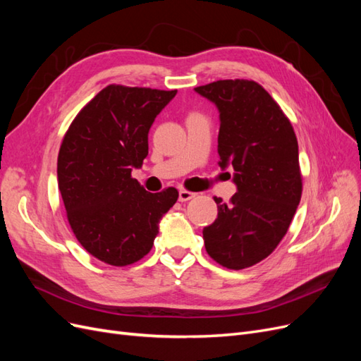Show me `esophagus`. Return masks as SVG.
<instances>
[{"label":"esophagus","mask_w":361,"mask_h":361,"mask_svg":"<svg viewBox=\"0 0 361 361\" xmlns=\"http://www.w3.org/2000/svg\"><path fill=\"white\" fill-rule=\"evenodd\" d=\"M195 197V192L187 191V190H180L179 191V202H188Z\"/></svg>","instance_id":"1"}]
</instances>
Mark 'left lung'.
I'll use <instances>...</instances> for the list:
<instances>
[{"instance_id":"left-lung-1","label":"left lung","mask_w":361,"mask_h":361,"mask_svg":"<svg viewBox=\"0 0 361 361\" xmlns=\"http://www.w3.org/2000/svg\"><path fill=\"white\" fill-rule=\"evenodd\" d=\"M194 90L220 113L218 166L233 169L236 185L228 203L214 197L218 216L203 228L204 247L228 269L248 268L274 251L298 207V141L289 118L255 81L221 80Z\"/></svg>"}]
</instances>
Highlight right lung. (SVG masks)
Returning a JSON list of instances; mask_svg holds the SVG:
<instances>
[{
    "mask_svg": "<svg viewBox=\"0 0 361 361\" xmlns=\"http://www.w3.org/2000/svg\"><path fill=\"white\" fill-rule=\"evenodd\" d=\"M178 90L108 85L75 117L59 152L57 180L80 244L108 265L145 257L179 192H149L130 178L149 154L152 123Z\"/></svg>",
    "mask_w": 361,
    "mask_h": 361,
    "instance_id": "right-lung-1",
    "label": "right lung"
}]
</instances>
